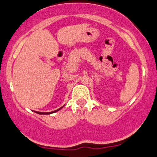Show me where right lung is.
<instances>
[{"label": "right lung", "mask_w": 157, "mask_h": 157, "mask_svg": "<svg viewBox=\"0 0 157 157\" xmlns=\"http://www.w3.org/2000/svg\"><path fill=\"white\" fill-rule=\"evenodd\" d=\"M62 108H63V106L61 107V108H60V109H57V110L53 111V112H36V111H35V112H36V113H37V114H40V115H48V114H52V113H54V112H58V111H59L60 109H62Z\"/></svg>", "instance_id": "1"}]
</instances>
